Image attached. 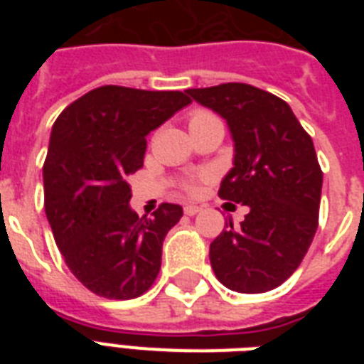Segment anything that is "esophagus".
<instances>
[{
	"mask_svg": "<svg viewBox=\"0 0 364 364\" xmlns=\"http://www.w3.org/2000/svg\"><path fill=\"white\" fill-rule=\"evenodd\" d=\"M200 211H202L200 205H194V204L185 205V213H187V215H196V213H200Z\"/></svg>",
	"mask_w": 364,
	"mask_h": 364,
	"instance_id": "1",
	"label": "esophagus"
}]
</instances>
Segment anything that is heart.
Returning <instances> with one entry per match:
<instances>
[{"mask_svg": "<svg viewBox=\"0 0 364 364\" xmlns=\"http://www.w3.org/2000/svg\"><path fill=\"white\" fill-rule=\"evenodd\" d=\"M213 121H219V119H217L213 113H210V111H204V109H196L191 113V117H188V126H191V128H196V126L208 124V122H213ZM183 188H185V191H188V193L196 191V179H188V181L183 183Z\"/></svg>", "mask_w": 364, "mask_h": 364, "instance_id": "obj_1", "label": "heart"}]
</instances>
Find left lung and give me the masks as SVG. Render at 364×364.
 I'll return each mask as SVG.
<instances>
[{"instance_id":"left-lung-1","label":"left lung","mask_w":364,"mask_h":364,"mask_svg":"<svg viewBox=\"0 0 364 364\" xmlns=\"http://www.w3.org/2000/svg\"><path fill=\"white\" fill-rule=\"evenodd\" d=\"M187 94L227 121L234 168L219 196L249 208L240 227L228 219L211 242V268L232 291H272L299 268L316 236L323 171L314 141L282 98L257 87L225 82Z\"/></svg>"}]
</instances>
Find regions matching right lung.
Here are the masks:
<instances>
[{
    "label": "right lung",
    "instance_id": "1",
    "mask_svg": "<svg viewBox=\"0 0 364 364\" xmlns=\"http://www.w3.org/2000/svg\"><path fill=\"white\" fill-rule=\"evenodd\" d=\"M188 104L177 90L107 85L54 122L43 166L45 213L71 274L98 296L136 299L159 276L162 242L183 208L160 204L153 217H137L128 179L143 166L149 134Z\"/></svg>",
    "mask_w": 364,
    "mask_h": 364
}]
</instances>
